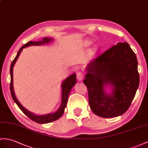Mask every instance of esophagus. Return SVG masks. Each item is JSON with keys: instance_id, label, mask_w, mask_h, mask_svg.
<instances>
[{"instance_id": "1", "label": "esophagus", "mask_w": 148, "mask_h": 148, "mask_svg": "<svg viewBox=\"0 0 148 148\" xmlns=\"http://www.w3.org/2000/svg\"><path fill=\"white\" fill-rule=\"evenodd\" d=\"M77 79L79 81H81L83 80V79H84V75H83V74L79 72V73H77Z\"/></svg>"}]
</instances>
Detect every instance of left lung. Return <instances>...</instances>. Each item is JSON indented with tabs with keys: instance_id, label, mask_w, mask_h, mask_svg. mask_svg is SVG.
I'll return each instance as SVG.
<instances>
[{
	"instance_id": "obj_1",
	"label": "left lung",
	"mask_w": 148,
	"mask_h": 148,
	"mask_svg": "<svg viewBox=\"0 0 148 148\" xmlns=\"http://www.w3.org/2000/svg\"><path fill=\"white\" fill-rule=\"evenodd\" d=\"M86 71L83 82L92 112L106 118L123 114L139 84L138 60L130 45L118 42L89 62Z\"/></svg>"
}]
</instances>
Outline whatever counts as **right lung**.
I'll list each match as a JSON object with an SVG mask.
<instances>
[{
  "label": "right lung",
  "mask_w": 148,
  "mask_h": 148,
  "mask_svg": "<svg viewBox=\"0 0 148 148\" xmlns=\"http://www.w3.org/2000/svg\"><path fill=\"white\" fill-rule=\"evenodd\" d=\"M54 40V38L51 37H44L43 39L41 40L34 42V41H29L27 44H24L22 46L19 51H18L17 54L16 56V58L14 59L12 64L10 66V89L11 95H12V99L14 101L15 103L17 104V105L21 111L23 112L25 114L29 117L30 119H31L34 121L36 123H40V124H45L48 123L52 122L57 119H59L60 117L62 116L64 112V110L67 106V99L68 97H69V94L71 92L72 88H73L74 85L76 84V74L75 73L72 74L69 77H67L65 80L63 81L61 84V102H60V105L58 109L54 112H51L48 114H36L33 113L29 111L28 109H26L25 107L22 106L19 101H18L17 97L15 94L14 90V86H13V68L16 64L18 58L19 57L21 52L23 50L24 48L27 47L31 45H41L45 44H48L52 42Z\"/></svg>",
  "instance_id": "obj_1"
}]
</instances>
